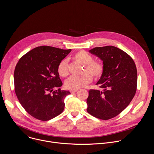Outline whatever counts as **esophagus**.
<instances>
[{"mask_svg": "<svg viewBox=\"0 0 154 154\" xmlns=\"http://www.w3.org/2000/svg\"><path fill=\"white\" fill-rule=\"evenodd\" d=\"M77 90H70V92H71V93H75Z\"/></svg>", "mask_w": 154, "mask_h": 154, "instance_id": "esophagus-1", "label": "esophagus"}]
</instances>
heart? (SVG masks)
Here are the masks:
<instances>
[{"label": "heart", "instance_id": "1", "mask_svg": "<svg viewBox=\"0 0 154 154\" xmlns=\"http://www.w3.org/2000/svg\"><path fill=\"white\" fill-rule=\"evenodd\" d=\"M73 58L85 65V71H86L96 78L101 76L103 71V64L99 61H94L91 55L84 51L76 52ZM58 74L62 77H66L69 74L68 62L67 60H62L58 66ZM92 77L89 74H85L81 77L72 76L65 82V85L68 89L78 90L83 88L92 82Z\"/></svg>", "mask_w": 154, "mask_h": 154}]
</instances>
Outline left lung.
I'll list each match as a JSON object with an SVG mask.
<instances>
[{
    "label": "left lung",
    "instance_id": "obj_1",
    "mask_svg": "<svg viewBox=\"0 0 154 154\" xmlns=\"http://www.w3.org/2000/svg\"><path fill=\"white\" fill-rule=\"evenodd\" d=\"M89 52L102 61L103 71L96 83L102 90L89 91L86 110L99 119H109L122 112L135 94L136 66L127 53L115 46L94 48Z\"/></svg>",
    "mask_w": 154,
    "mask_h": 154
}]
</instances>
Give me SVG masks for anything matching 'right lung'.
<instances>
[{"instance_id":"obj_1","label":"right lung","mask_w":154,"mask_h":154,"mask_svg":"<svg viewBox=\"0 0 154 154\" xmlns=\"http://www.w3.org/2000/svg\"><path fill=\"white\" fill-rule=\"evenodd\" d=\"M71 51L39 46L28 52L16 64L14 73L16 94L26 111L35 118L48 121L63 112L64 99L70 92L60 88L52 91L63 85L58 66Z\"/></svg>"}]
</instances>
